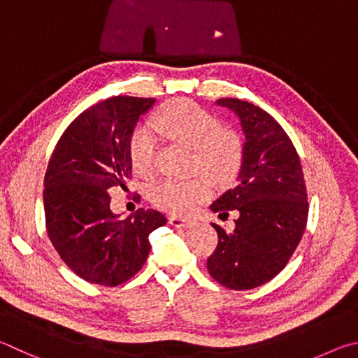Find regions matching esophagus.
Returning <instances> with one entry per match:
<instances>
[{
	"instance_id": "esophagus-1",
	"label": "esophagus",
	"mask_w": 358,
	"mask_h": 358,
	"mask_svg": "<svg viewBox=\"0 0 358 358\" xmlns=\"http://www.w3.org/2000/svg\"><path fill=\"white\" fill-rule=\"evenodd\" d=\"M169 224H173L174 228H192L195 224V220L180 217H169Z\"/></svg>"
}]
</instances>
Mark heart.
<instances>
[{
  "mask_svg": "<svg viewBox=\"0 0 358 358\" xmlns=\"http://www.w3.org/2000/svg\"><path fill=\"white\" fill-rule=\"evenodd\" d=\"M152 127L162 136L193 150L192 171L201 173L210 182L224 185L239 173L243 146L239 135L220 127V121L189 100H176L152 119ZM135 171L143 176L154 173L157 141L148 127L134 131L129 144ZM210 184L204 178L178 180L163 178L149 187V198L160 209L184 215L210 196Z\"/></svg>",
  "mask_w": 358,
  "mask_h": 358,
  "instance_id": "obj_1",
  "label": "heart"
}]
</instances>
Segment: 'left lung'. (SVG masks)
<instances>
[{"instance_id": "obj_1", "label": "left lung", "mask_w": 358, "mask_h": 358, "mask_svg": "<svg viewBox=\"0 0 358 358\" xmlns=\"http://www.w3.org/2000/svg\"><path fill=\"white\" fill-rule=\"evenodd\" d=\"M215 103L239 117L245 143L236 185L210 206L220 218L229 210L239 217L233 233L212 223L218 245L208 271L224 287L245 291L283 271L302 239L308 218L303 171L289 136L268 113L239 99Z\"/></svg>"}]
</instances>
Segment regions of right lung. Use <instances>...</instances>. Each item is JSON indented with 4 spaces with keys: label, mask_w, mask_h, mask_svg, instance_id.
Segmentation results:
<instances>
[{
    "label": "right lung",
    "mask_w": 358,
    "mask_h": 358,
    "mask_svg": "<svg viewBox=\"0 0 358 358\" xmlns=\"http://www.w3.org/2000/svg\"><path fill=\"white\" fill-rule=\"evenodd\" d=\"M155 99L116 96L73 119L48 162L43 190L47 233L61 259L90 283L117 286L144 266L149 234L166 218L138 209L122 218L110 209L111 187H125L129 152L141 115Z\"/></svg>",
    "instance_id": "add662e5"
}]
</instances>
